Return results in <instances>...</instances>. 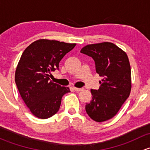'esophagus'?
<instances>
[{"mask_svg": "<svg viewBox=\"0 0 150 150\" xmlns=\"http://www.w3.org/2000/svg\"><path fill=\"white\" fill-rule=\"evenodd\" d=\"M72 88H73V90L75 91H77V92H78V91H82L83 90V88H75V87H73Z\"/></svg>", "mask_w": 150, "mask_h": 150, "instance_id": "1", "label": "esophagus"}]
</instances>
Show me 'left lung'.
Here are the masks:
<instances>
[{
  "label": "left lung",
  "mask_w": 150,
  "mask_h": 150,
  "mask_svg": "<svg viewBox=\"0 0 150 150\" xmlns=\"http://www.w3.org/2000/svg\"><path fill=\"white\" fill-rule=\"evenodd\" d=\"M82 54L92 57L96 71L103 78L98 90L91 89L92 100L86 111L92 120L103 122L114 117L129 96L131 89V66L128 56L109 42L87 45Z\"/></svg>",
  "instance_id": "1"
}]
</instances>
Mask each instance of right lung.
I'll use <instances>...</instances> for the list:
<instances>
[{
    "mask_svg": "<svg viewBox=\"0 0 150 150\" xmlns=\"http://www.w3.org/2000/svg\"><path fill=\"white\" fill-rule=\"evenodd\" d=\"M75 45L40 39L24 51L15 72V83L25 104L35 117L46 119L55 115L59 110L62 97L70 92L68 87L53 83L50 77Z\"/></svg>",
    "mask_w": 150,
    "mask_h": 150,
    "instance_id": "add662e5",
    "label": "right lung"
}]
</instances>
